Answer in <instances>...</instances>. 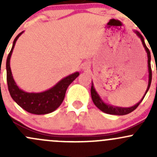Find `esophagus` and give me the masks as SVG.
I'll return each mask as SVG.
<instances>
[{
    "label": "esophagus",
    "instance_id": "1",
    "mask_svg": "<svg viewBox=\"0 0 157 157\" xmlns=\"http://www.w3.org/2000/svg\"><path fill=\"white\" fill-rule=\"evenodd\" d=\"M86 67H87V65H86V64H85V65H84V68H86Z\"/></svg>",
    "mask_w": 157,
    "mask_h": 157
}]
</instances>
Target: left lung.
Returning <instances> with one entry per match:
<instances>
[{
	"label": "left lung",
	"instance_id": "8db88e82",
	"mask_svg": "<svg viewBox=\"0 0 157 157\" xmlns=\"http://www.w3.org/2000/svg\"><path fill=\"white\" fill-rule=\"evenodd\" d=\"M134 33H135L136 34H137V36L140 39V40H141V42H142V44H143V45H144V48H145V51H146L147 54V64H148L149 81H148V86H147L146 93H145L144 96V97L142 98L141 100H140L139 102H137V103L136 104V105H134V106L129 107V108H122V107L115 106V105H108V104L105 103V102H104L101 99L100 96H99V94L97 93V92H96V90H95L94 86H93V83H92L91 97H92V99H93V103L95 104V105H96L98 109H100L101 111H102V112H105V113L110 114V115H127V114L131 113V112H133L134 110H135V109L137 108V106L140 105V103L142 102V100L144 99V98L145 95L147 94V91H148L149 89H150V84H151V80H152V70H151V65H150V60H151V57H150V51H149V48L147 47L146 44H145L144 39V37L142 36V35L137 31H134Z\"/></svg>",
	"mask_w": 157,
	"mask_h": 157
}]
</instances>
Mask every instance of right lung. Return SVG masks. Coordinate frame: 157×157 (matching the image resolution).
I'll list each match as a JSON object with an SVG mask.
<instances>
[{"label":"right lung","mask_w":157,"mask_h":157,"mask_svg":"<svg viewBox=\"0 0 157 157\" xmlns=\"http://www.w3.org/2000/svg\"><path fill=\"white\" fill-rule=\"evenodd\" d=\"M23 32L15 38L12 48L7 58V81L8 90L12 99L26 112L35 115H45L56 110L62 103L67 87L79 76V72H75L60 80L56 85L42 93H27L20 90L13 78L10 66V60L17 40Z\"/></svg>","instance_id":"right-lung-1"}]
</instances>
